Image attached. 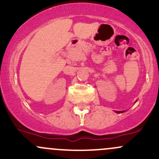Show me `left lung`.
<instances>
[{"instance_id": "1", "label": "left lung", "mask_w": 159, "mask_h": 159, "mask_svg": "<svg viewBox=\"0 0 159 159\" xmlns=\"http://www.w3.org/2000/svg\"><path fill=\"white\" fill-rule=\"evenodd\" d=\"M124 111H116V112L117 113H121V112H123Z\"/></svg>"}]
</instances>
